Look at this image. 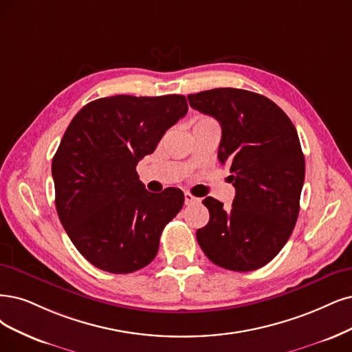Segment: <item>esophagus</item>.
Returning a JSON list of instances; mask_svg holds the SVG:
<instances>
[{"label": "esophagus", "instance_id": "34e87169", "mask_svg": "<svg viewBox=\"0 0 352 352\" xmlns=\"http://www.w3.org/2000/svg\"><path fill=\"white\" fill-rule=\"evenodd\" d=\"M184 201H186L187 206H188V204H197V203H200V199L194 197L192 194H190V192H186V194H184Z\"/></svg>", "mask_w": 352, "mask_h": 352}]
</instances>
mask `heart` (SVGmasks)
Returning <instances> with one entry per match:
<instances>
[{
    "label": "heart",
    "instance_id": "heart-1",
    "mask_svg": "<svg viewBox=\"0 0 352 352\" xmlns=\"http://www.w3.org/2000/svg\"><path fill=\"white\" fill-rule=\"evenodd\" d=\"M203 120H210V119H201V120H199V122H203Z\"/></svg>",
    "mask_w": 352,
    "mask_h": 352
}]
</instances>
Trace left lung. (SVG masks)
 <instances>
[{"instance_id": "left-lung-1", "label": "left lung", "mask_w": 352, "mask_h": 352, "mask_svg": "<svg viewBox=\"0 0 352 352\" xmlns=\"http://www.w3.org/2000/svg\"><path fill=\"white\" fill-rule=\"evenodd\" d=\"M192 109L222 126L217 158L230 166L232 207L203 200L209 223L197 230L200 248L232 271L264 267L289 241L300 209L305 156L296 127L274 101L239 88L190 94Z\"/></svg>"}]
</instances>
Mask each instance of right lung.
Returning a JSON list of instances; mask_svg holds the SVG:
<instances>
[{
    "mask_svg": "<svg viewBox=\"0 0 352 352\" xmlns=\"http://www.w3.org/2000/svg\"><path fill=\"white\" fill-rule=\"evenodd\" d=\"M184 96H114L75 114L52 161L63 229L94 267L127 274L146 267L184 204L178 188L153 196L136 165L187 114Z\"/></svg>",
    "mask_w": 352,
    "mask_h": 352,
    "instance_id": "obj_1",
    "label": "right lung"
}]
</instances>
